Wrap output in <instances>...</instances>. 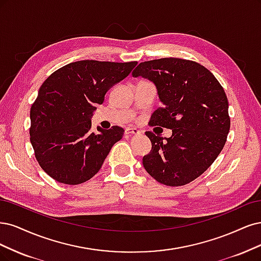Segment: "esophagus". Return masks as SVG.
<instances>
[{"label": "esophagus", "instance_id": "obj_1", "mask_svg": "<svg viewBox=\"0 0 261 261\" xmlns=\"http://www.w3.org/2000/svg\"><path fill=\"white\" fill-rule=\"evenodd\" d=\"M124 134L125 136H131V134H136V136H138V134H141V131L137 128H127L124 130Z\"/></svg>", "mask_w": 261, "mask_h": 261}]
</instances>
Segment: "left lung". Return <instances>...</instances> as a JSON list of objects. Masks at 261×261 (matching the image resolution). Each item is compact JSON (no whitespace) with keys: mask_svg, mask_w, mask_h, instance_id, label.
Segmentation results:
<instances>
[{"mask_svg":"<svg viewBox=\"0 0 261 261\" xmlns=\"http://www.w3.org/2000/svg\"><path fill=\"white\" fill-rule=\"evenodd\" d=\"M132 75L153 82L163 103L149 124L172 130L170 138L145 132L152 150L143 166L159 183L186 186L212 166L225 144L230 117L224 90L204 66L181 58L141 63Z\"/></svg>","mask_w":261,"mask_h":261,"instance_id":"left-lung-1","label":"left lung"}]
</instances>
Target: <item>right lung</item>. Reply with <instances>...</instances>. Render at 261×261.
Returning <instances> with one entry per match:
<instances>
[{
    "label": "right lung",
    "mask_w": 261,
    "mask_h": 261,
    "mask_svg": "<svg viewBox=\"0 0 261 261\" xmlns=\"http://www.w3.org/2000/svg\"><path fill=\"white\" fill-rule=\"evenodd\" d=\"M137 62L79 61L53 72L41 86L30 111V142L49 176L64 184H80L94 176L124 130L97 127L91 131L96 105L123 80Z\"/></svg>",
    "instance_id": "add662e5"
}]
</instances>
